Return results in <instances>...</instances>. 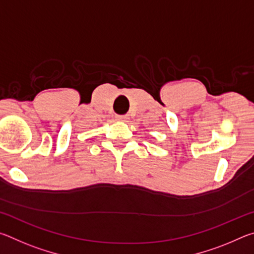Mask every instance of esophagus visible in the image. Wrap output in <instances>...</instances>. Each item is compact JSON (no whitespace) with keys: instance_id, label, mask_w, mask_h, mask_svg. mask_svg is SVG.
<instances>
[{"instance_id":"esophagus-1","label":"esophagus","mask_w":254,"mask_h":254,"mask_svg":"<svg viewBox=\"0 0 254 254\" xmlns=\"http://www.w3.org/2000/svg\"><path fill=\"white\" fill-rule=\"evenodd\" d=\"M115 119L118 120V121H121V122H127L128 120V115H117Z\"/></svg>"}]
</instances>
